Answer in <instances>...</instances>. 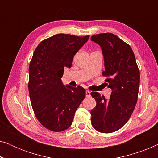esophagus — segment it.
<instances>
[{"mask_svg":"<svg viewBox=\"0 0 158 158\" xmlns=\"http://www.w3.org/2000/svg\"><path fill=\"white\" fill-rule=\"evenodd\" d=\"M85 95L87 97H90V92L89 90H86L85 91Z\"/></svg>","mask_w":158,"mask_h":158,"instance_id":"1","label":"esophagus"}]
</instances>
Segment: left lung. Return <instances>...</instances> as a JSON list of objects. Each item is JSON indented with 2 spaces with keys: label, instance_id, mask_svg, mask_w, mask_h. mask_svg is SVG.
I'll return each instance as SVG.
<instances>
[{
  "label": "left lung",
  "instance_id": "1",
  "mask_svg": "<svg viewBox=\"0 0 158 158\" xmlns=\"http://www.w3.org/2000/svg\"><path fill=\"white\" fill-rule=\"evenodd\" d=\"M90 40L101 47L104 60L108 87L112 90L109 99L98 92L90 95L96 106L90 111L94 128L111 133L122 128L130 118L137 101L139 70L131 47L111 33L98 34Z\"/></svg>",
  "mask_w": 158,
  "mask_h": 158
}]
</instances>
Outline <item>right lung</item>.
Here are the masks:
<instances>
[{
    "label": "right lung",
    "instance_id": "1",
    "mask_svg": "<svg viewBox=\"0 0 158 158\" xmlns=\"http://www.w3.org/2000/svg\"><path fill=\"white\" fill-rule=\"evenodd\" d=\"M89 39L58 34L40 43L29 68V91L39 122L53 131H62L72 124L75 113L85 97V90L64 86V69L72 66L73 59Z\"/></svg>",
    "mask_w": 158,
    "mask_h": 158
}]
</instances>
